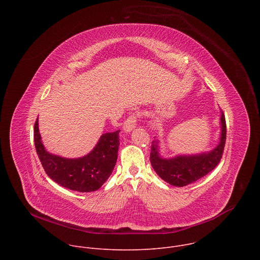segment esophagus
<instances>
[{"mask_svg":"<svg viewBox=\"0 0 260 260\" xmlns=\"http://www.w3.org/2000/svg\"><path fill=\"white\" fill-rule=\"evenodd\" d=\"M137 125V117L135 114H132L127 117V119L124 121L123 124V131L125 133H131Z\"/></svg>","mask_w":260,"mask_h":260,"instance_id":"34e87169","label":"esophagus"}]
</instances>
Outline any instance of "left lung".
Instances as JSON below:
<instances>
[{
	"label": "left lung",
	"instance_id": "1",
	"mask_svg": "<svg viewBox=\"0 0 260 260\" xmlns=\"http://www.w3.org/2000/svg\"><path fill=\"white\" fill-rule=\"evenodd\" d=\"M220 138L218 145L211 151L198 154H181L165 158L159 153V141L151 145L150 161L155 173L173 186H186L206 176L220 162L226 140V122L223 112L220 115Z\"/></svg>",
	"mask_w": 260,
	"mask_h": 260
}]
</instances>
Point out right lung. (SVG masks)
I'll list each match as a JSON object with an SVG mask.
<instances>
[{"mask_svg": "<svg viewBox=\"0 0 260 260\" xmlns=\"http://www.w3.org/2000/svg\"><path fill=\"white\" fill-rule=\"evenodd\" d=\"M119 132L103 134L88 154L78 158H67L45 149L37 118L34 142L43 169L54 182L71 190L90 192L98 190L114 170L118 156Z\"/></svg>", "mask_w": 260, "mask_h": 260, "instance_id": "add662e5", "label": "right lung"}]
</instances>
